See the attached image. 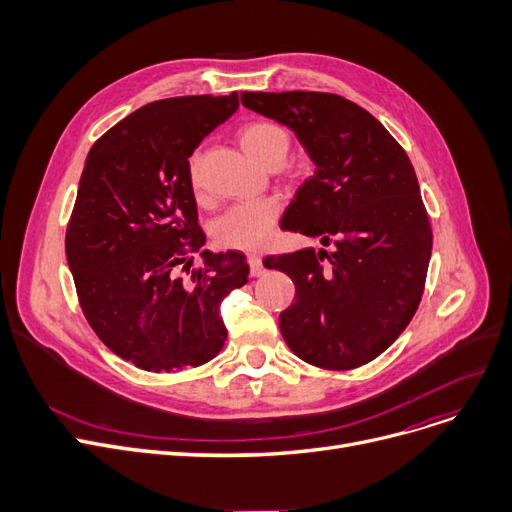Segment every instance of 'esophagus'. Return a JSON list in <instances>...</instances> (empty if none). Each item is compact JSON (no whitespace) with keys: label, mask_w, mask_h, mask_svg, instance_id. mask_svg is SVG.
I'll list each match as a JSON object with an SVG mask.
<instances>
[{"label":"esophagus","mask_w":512,"mask_h":512,"mask_svg":"<svg viewBox=\"0 0 512 512\" xmlns=\"http://www.w3.org/2000/svg\"><path fill=\"white\" fill-rule=\"evenodd\" d=\"M249 270H251V276H259L263 272V265H261V257L259 255H249Z\"/></svg>","instance_id":"obj_1"}]
</instances>
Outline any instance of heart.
<instances>
[{
  "label": "heart",
  "mask_w": 512,
  "mask_h": 512,
  "mask_svg": "<svg viewBox=\"0 0 512 512\" xmlns=\"http://www.w3.org/2000/svg\"><path fill=\"white\" fill-rule=\"evenodd\" d=\"M236 139L251 157L270 168L280 164L290 147L288 132L272 120H251L242 124L236 132ZM186 178L195 203L207 205L209 193L203 180L199 153L188 159ZM280 211L282 203L276 197H261L230 207L213 226L215 245L234 251H259L270 240Z\"/></svg>",
  "instance_id": "b5f03b06"
}]
</instances>
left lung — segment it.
<instances>
[{"mask_svg": "<svg viewBox=\"0 0 512 512\" xmlns=\"http://www.w3.org/2000/svg\"><path fill=\"white\" fill-rule=\"evenodd\" d=\"M240 99L292 128L317 166L280 226L334 245L263 259L297 288L280 332L309 365L361 367L405 332L423 297L434 234L409 155L380 120L334 93Z\"/></svg>", "mask_w": 512, "mask_h": 512, "instance_id": "1", "label": "left lung"}]
</instances>
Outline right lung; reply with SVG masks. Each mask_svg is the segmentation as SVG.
Returning a JSON list of instances; mask_svg holds the SVG:
<instances>
[{"label": "right lung", "instance_id": "add662e5", "mask_svg": "<svg viewBox=\"0 0 512 512\" xmlns=\"http://www.w3.org/2000/svg\"><path fill=\"white\" fill-rule=\"evenodd\" d=\"M236 107V91L159 99L120 120L89 151L66 257L89 326L134 367H201L228 338L220 303L247 284L249 265L236 251H205L191 267L188 257L205 234L186 166Z\"/></svg>", "mask_w": 512, "mask_h": 512}]
</instances>
